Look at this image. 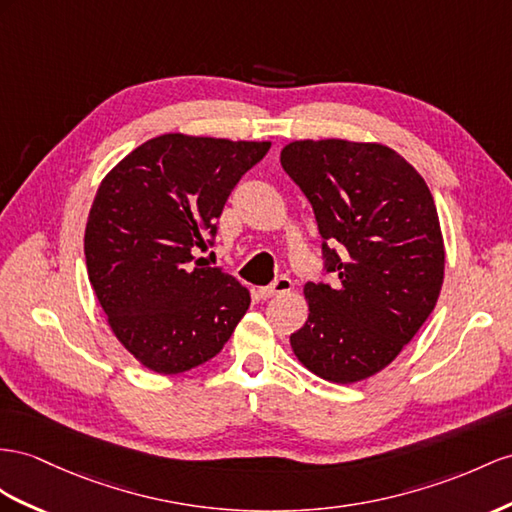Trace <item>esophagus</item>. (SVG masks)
I'll use <instances>...</instances> for the list:
<instances>
[{
  "mask_svg": "<svg viewBox=\"0 0 512 512\" xmlns=\"http://www.w3.org/2000/svg\"><path fill=\"white\" fill-rule=\"evenodd\" d=\"M292 287H294L292 279L281 277V279H277V281L270 283V285H266V287H259V296H261V298H272V296H277V294L290 292Z\"/></svg>",
  "mask_w": 512,
  "mask_h": 512,
  "instance_id": "esophagus-1",
  "label": "esophagus"
}]
</instances>
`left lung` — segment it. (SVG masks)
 I'll use <instances>...</instances> for the list:
<instances>
[{
  "mask_svg": "<svg viewBox=\"0 0 512 512\" xmlns=\"http://www.w3.org/2000/svg\"><path fill=\"white\" fill-rule=\"evenodd\" d=\"M281 166L313 207L324 270L335 277L305 285L309 318L292 350L324 381H363L400 355L437 305L445 251L435 201L385 144L296 140Z\"/></svg>",
  "mask_w": 512,
  "mask_h": 512,
  "instance_id": "8db88e82",
  "label": "left lung"
}]
</instances>
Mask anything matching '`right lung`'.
<instances>
[{"instance_id":"obj_1","label":"right lung","mask_w":512,"mask_h":512,"mask_svg":"<svg viewBox=\"0 0 512 512\" xmlns=\"http://www.w3.org/2000/svg\"><path fill=\"white\" fill-rule=\"evenodd\" d=\"M270 142L164 134L116 164L90 207L88 279L112 333L144 368L181 374L216 357L251 294L194 259ZM210 240H206V235Z\"/></svg>"}]
</instances>
